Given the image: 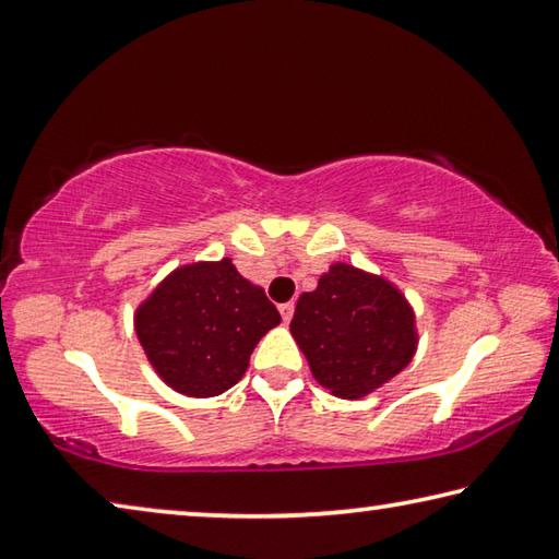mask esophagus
<instances>
[{"instance_id":"34e87169","label":"esophagus","mask_w":559,"mask_h":559,"mask_svg":"<svg viewBox=\"0 0 559 559\" xmlns=\"http://www.w3.org/2000/svg\"><path fill=\"white\" fill-rule=\"evenodd\" d=\"M278 310H281V318H283V323H290V318H293V310H296V306H293V300H290V302H283V306H281Z\"/></svg>"}]
</instances>
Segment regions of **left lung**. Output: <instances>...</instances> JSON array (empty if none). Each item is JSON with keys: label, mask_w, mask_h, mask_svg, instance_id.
Wrapping results in <instances>:
<instances>
[{"label": "left lung", "mask_w": 559, "mask_h": 559, "mask_svg": "<svg viewBox=\"0 0 559 559\" xmlns=\"http://www.w3.org/2000/svg\"><path fill=\"white\" fill-rule=\"evenodd\" d=\"M290 335L316 382L340 396L362 400L412 362L419 330L412 302L392 281L337 261L302 293Z\"/></svg>", "instance_id": "obj_1"}]
</instances>
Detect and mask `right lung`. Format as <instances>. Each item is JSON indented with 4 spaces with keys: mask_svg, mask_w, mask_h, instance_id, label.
I'll return each instance as SVG.
<instances>
[{
    "mask_svg": "<svg viewBox=\"0 0 559 559\" xmlns=\"http://www.w3.org/2000/svg\"><path fill=\"white\" fill-rule=\"evenodd\" d=\"M281 323L261 286L231 259L177 266L135 308V333L159 380L216 396L241 380L259 340Z\"/></svg>",
    "mask_w": 559,
    "mask_h": 559,
    "instance_id": "1",
    "label": "right lung"
}]
</instances>
